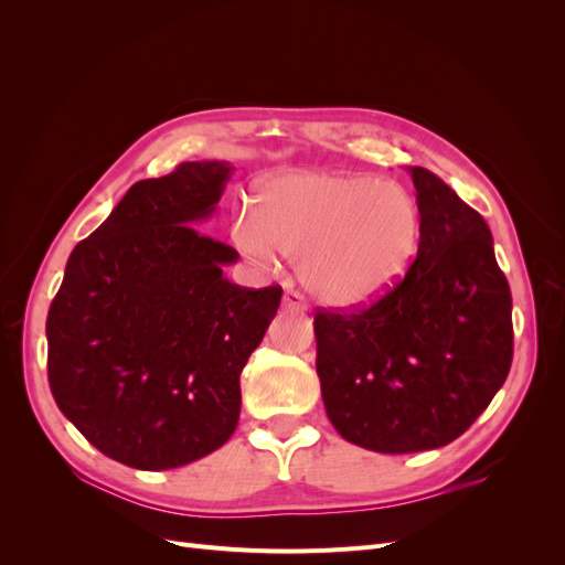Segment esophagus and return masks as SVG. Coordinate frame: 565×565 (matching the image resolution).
<instances>
[{"instance_id": "esophagus-1", "label": "esophagus", "mask_w": 565, "mask_h": 565, "mask_svg": "<svg viewBox=\"0 0 565 565\" xmlns=\"http://www.w3.org/2000/svg\"><path fill=\"white\" fill-rule=\"evenodd\" d=\"M282 306H285V309H289V311L306 313V303H303L301 295H297V292H285V297H282Z\"/></svg>"}]
</instances>
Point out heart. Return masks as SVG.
Wrapping results in <instances>:
<instances>
[{"instance_id": "b5f03b06", "label": "heart", "mask_w": 565, "mask_h": 565, "mask_svg": "<svg viewBox=\"0 0 565 565\" xmlns=\"http://www.w3.org/2000/svg\"><path fill=\"white\" fill-rule=\"evenodd\" d=\"M235 243L262 266L301 259V280L332 309H358L396 285L419 245V204L405 185L337 169H299L256 185Z\"/></svg>"}]
</instances>
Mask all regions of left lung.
I'll use <instances>...</instances> for the list:
<instances>
[{"label":"left lung","instance_id":"8db88e82","mask_svg":"<svg viewBox=\"0 0 565 565\" xmlns=\"http://www.w3.org/2000/svg\"><path fill=\"white\" fill-rule=\"evenodd\" d=\"M419 204L417 259L386 297L318 313L324 413L365 450L405 455L465 434L507 380L511 292L486 218L424 167H405Z\"/></svg>","mask_w":565,"mask_h":565}]
</instances>
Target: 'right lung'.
<instances>
[{
  "instance_id": "1",
  "label": "right lung",
  "mask_w": 565,
  "mask_h": 565,
  "mask_svg": "<svg viewBox=\"0 0 565 565\" xmlns=\"http://www.w3.org/2000/svg\"><path fill=\"white\" fill-rule=\"evenodd\" d=\"M231 162H181L134 183L65 264L46 318L49 386L94 448L143 471L218 450L241 417V372L282 289L224 276L237 252L195 231Z\"/></svg>"
}]
</instances>
